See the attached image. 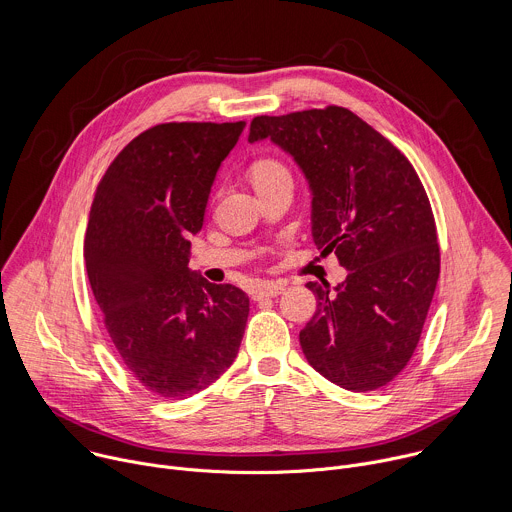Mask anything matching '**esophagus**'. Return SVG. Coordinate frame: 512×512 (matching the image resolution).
I'll use <instances>...</instances> for the list:
<instances>
[{
  "label": "esophagus",
  "mask_w": 512,
  "mask_h": 512,
  "mask_svg": "<svg viewBox=\"0 0 512 512\" xmlns=\"http://www.w3.org/2000/svg\"><path fill=\"white\" fill-rule=\"evenodd\" d=\"M285 289L283 283H277V281H271V283H265L261 289H257L253 293V299H265V297H277L281 295Z\"/></svg>",
  "instance_id": "esophagus-1"
}]
</instances>
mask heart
I'll return each instance as SVG.
<instances>
[{
    "mask_svg": "<svg viewBox=\"0 0 512 512\" xmlns=\"http://www.w3.org/2000/svg\"><path fill=\"white\" fill-rule=\"evenodd\" d=\"M249 177L255 185L257 191L273 185L275 181L279 179H285V177H291L289 170L283 162H279L277 158H271V156H261V158H255L251 164H249Z\"/></svg>",
    "mask_w": 512,
    "mask_h": 512,
    "instance_id": "obj_1",
    "label": "heart"
}]
</instances>
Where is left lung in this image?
I'll use <instances>...</instances> for the list:
<instances>
[{"label":"left lung","mask_w":512,"mask_h":512,"mask_svg":"<svg viewBox=\"0 0 512 512\" xmlns=\"http://www.w3.org/2000/svg\"><path fill=\"white\" fill-rule=\"evenodd\" d=\"M271 138L311 187V235L348 269L299 331L309 366L352 392L392 382L410 362L440 275L428 195L410 160L342 106L255 116L249 142Z\"/></svg>","instance_id":"1"}]
</instances>
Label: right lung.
<instances>
[{
  "mask_svg": "<svg viewBox=\"0 0 512 512\" xmlns=\"http://www.w3.org/2000/svg\"><path fill=\"white\" fill-rule=\"evenodd\" d=\"M239 122H164L132 138L94 193L84 259L104 327L148 392L181 400L237 358L249 297L189 269L217 170Z\"/></svg>",
  "mask_w": 512,
  "mask_h": 512,
  "instance_id": "right-lung-1",
  "label": "right lung"
}]
</instances>
